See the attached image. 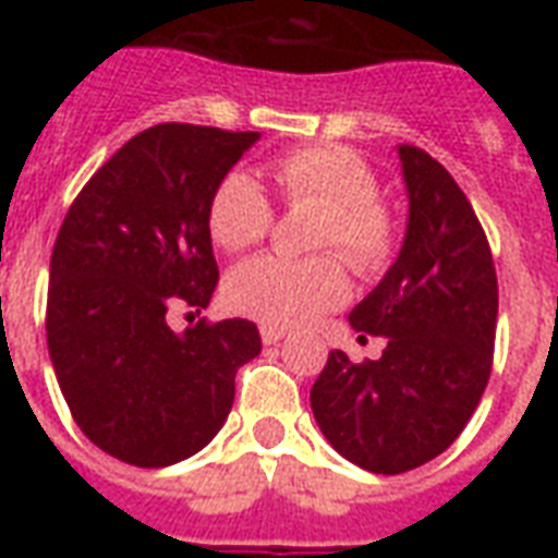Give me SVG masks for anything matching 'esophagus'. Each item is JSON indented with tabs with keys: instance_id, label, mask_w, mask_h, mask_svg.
<instances>
[{
	"instance_id": "obj_1",
	"label": "esophagus",
	"mask_w": 558,
	"mask_h": 558,
	"mask_svg": "<svg viewBox=\"0 0 558 558\" xmlns=\"http://www.w3.org/2000/svg\"><path fill=\"white\" fill-rule=\"evenodd\" d=\"M259 338H263V343H266V347H275L278 340L287 338V331L278 326H263L259 328Z\"/></svg>"
}]
</instances>
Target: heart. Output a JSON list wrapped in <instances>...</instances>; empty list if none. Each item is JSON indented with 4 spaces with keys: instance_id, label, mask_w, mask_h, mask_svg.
<instances>
[{
    "instance_id": "b5f03b06",
    "label": "heart",
    "mask_w": 558,
    "mask_h": 558,
    "mask_svg": "<svg viewBox=\"0 0 558 558\" xmlns=\"http://www.w3.org/2000/svg\"><path fill=\"white\" fill-rule=\"evenodd\" d=\"M271 179L283 206L316 208V251H340L359 275L386 266L395 247L388 208L376 199L371 163L343 146H304L271 160ZM271 203L251 172H227L208 203V232L218 247L239 254L254 247L271 230ZM350 280L335 254L311 259L256 256L235 266L227 278L232 311L266 326H302L338 307Z\"/></svg>"
}]
</instances>
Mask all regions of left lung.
<instances>
[{
    "label": "left lung",
    "mask_w": 558,
    "mask_h": 558,
    "mask_svg": "<svg viewBox=\"0 0 558 558\" xmlns=\"http://www.w3.org/2000/svg\"><path fill=\"white\" fill-rule=\"evenodd\" d=\"M410 220L395 266L352 307L350 326L386 338L376 362L328 352L311 410L355 466L400 475L463 433L493 367L499 287L466 194L424 148L398 146Z\"/></svg>",
    "instance_id": "left-lung-1"
}]
</instances>
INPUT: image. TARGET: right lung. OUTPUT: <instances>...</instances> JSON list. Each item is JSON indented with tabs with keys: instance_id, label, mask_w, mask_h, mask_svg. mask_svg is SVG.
I'll return each instance as SVG.
<instances>
[{
	"instance_id": "add662e5",
	"label": "right lung",
	"mask_w": 558,
	"mask_h": 558,
	"mask_svg": "<svg viewBox=\"0 0 558 558\" xmlns=\"http://www.w3.org/2000/svg\"><path fill=\"white\" fill-rule=\"evenodd\" d=\"M256 131L163 122L131 137L68 208L50 256L47 347L77 427L122 463L158 469L206 448L235 374L263 350L254 323L167 326L218 287L208 203Z\"/></svg>"
}]
</instances>
